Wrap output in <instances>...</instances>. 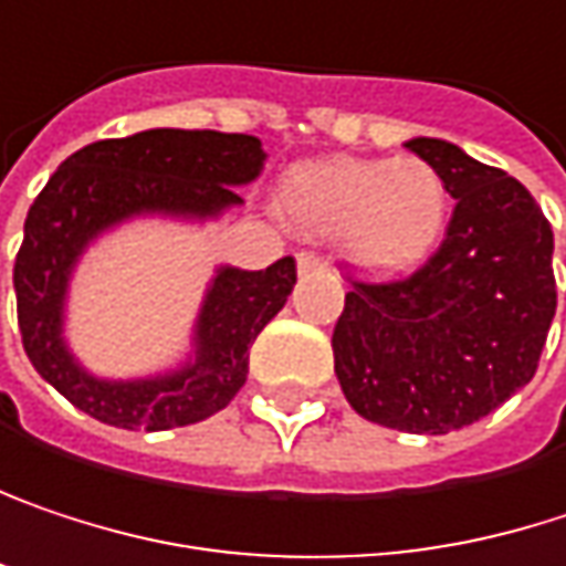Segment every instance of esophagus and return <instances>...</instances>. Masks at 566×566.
Listing matches in <instances>:
<instances>
[{
  "instance_id": "esophagus-1",
  "label": "esophagus",
  "mask_w": 566,
  "mask_h": 566,
  "mask_svg": "<svg viewBox=\"0 0 566 566\" xmlns=\"http://www.w3.org/2000/svg\"><path fill=\"white\" fill-rule=\"evenodd\" d=\"M328 263L318 256V253H313V250H306V253H300L296 256V270H300V276H310V273H318V270H325Z\"/></svg>"
}]
</instances>
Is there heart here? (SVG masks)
Returning a JSON list of instances; mask_svg holds the SVG:
<instances>
[{"instance_id": "b5f03b06", "label": "heart", "mask_w": 566, "mask_h": 566, "mask_svg": "<svg viewBox=\"0 0 566 566\" xmlns=\"http://www.w3.org/2000/svg\"><path fill=\"white\" fill-rule=\"evenodd\" d=\"M280 218L310 238H342L371 276L417 270L443 238L450 191L423 159L325 156L293 166L276 191Z\"/></svg>"}]
</instances>
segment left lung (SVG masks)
Instances as JSON below:
<instances>
[{
	"label": "left lung",
	"instance_id": "8db88e82",
	"mask_svg": "<svg viewBox=\"0 0 566 566\" xmlns=\"http://www.w3.org/2000/svg\"><path fill=\"white\" fill-rule=\"evenodd\" d=\"M407 149L457 198L447 241L407 280L352 283L332 352L355 413L437 437L534 378L557 310L554 231L518 178L447 139L417 136Z\"/></svg>",
	"mask_w": 566,
	"mask_h": 566
}]
</instances>
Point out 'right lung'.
Here are the masks:
<instances>
[{
	"label": "right lung",
	"mask_w": 566,
	"mask_h": 566,
	"mask_svg": "<svg viewBox=\"0 0 566 566\" xmlns=\"http://www.w3.org/2000/svg\"><path fill=\"white\" fill-rule=\"evenodd\" d=\"M256 136L218 129H143L67 156L25 218L15 256L22 345L35 371L77 410L123 430H172L224 410L248 381V348L286 306L296 260L266 270L218 266L191 328L188 358L146 378H97L67 338L71 276L97 238L133 218L214 221L244 205L238 195L263 172Z\"/></svg>",
	"instance_id": "obj_1"
}]
</instances>
